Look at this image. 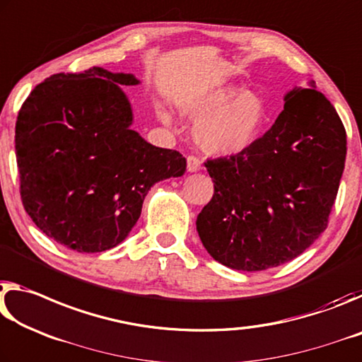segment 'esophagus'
Wrapping results in <instances>:
<instances>
[{"label": "esophagus", "instance_id": "34e87169", "mask_svg": "<svg viewBox=\"0 0 362 362\" xmlns=\"http://www.w3.org/2000/svg\"><path fill=\"white\" fill-rule=\"evenodd\" d=\"M200 168H202V160L195 156H189L187 157V171L194 173V171H199Z\"/></svg>", "mask_w": 362, "mask_h": 362}]
</instances>
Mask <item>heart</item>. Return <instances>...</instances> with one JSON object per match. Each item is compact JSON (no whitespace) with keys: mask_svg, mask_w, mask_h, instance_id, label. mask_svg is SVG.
<instances>
[{"mask_svg":"<svg viewBox=\"0 0 362 362\" xmlns=\"http://www.w3.org/2000/svg\"><path fill=\"white\" fill-rule=\"evenodd\" d=\"M186 114L199 122L195 128L199 144L206 152L226 156L252 144L262 127L264 105L257 94L221 86L191 100Z\"/></svg>","mask_w":362,"mask_h":362,"instance_id":"1","label":"heart"}]
</instances>
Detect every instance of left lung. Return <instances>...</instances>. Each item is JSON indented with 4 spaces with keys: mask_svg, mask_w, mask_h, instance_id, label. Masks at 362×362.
Segmentation results:
<instances>
[{
    "mask_svg": "<svg viewBox=\"0 0 362 362\" xmlns=\"http://www.w3.org/2000/svg\"><path fill=\"white\" fill-rule=\"evenodd\" d=\"M346 158V132L315 85L286 96L262 138L234 156L210 158L215 192L197 216L213 258L263 271L303 253L329 224Z\"/></svg>",
    "mask_w": 362,
    "mask_h": 362,
    "instance_id": "1",
    "label": "left lung"
}]
</instances>
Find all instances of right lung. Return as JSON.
Instances as JSON below:
<instances>
[{"mask_svg": "<svg viewBox=\"0 0 362 362\" xmlns=\"http://www.w3.org/2000/svg\"><path fill=\"white\" fill-rule=\"evenodd\" d=\"M129 74L91 67L56 74L33 88L16 122L23 209L40 230L80 253L114 248L133 229L151 187L182 176V153L129 129L120 85Z\"/></svg>", "mask_w": 362, "mask_h": 362, "instance_id": "add662e5", "label": "right lung"}]
</instances>
